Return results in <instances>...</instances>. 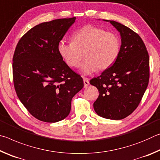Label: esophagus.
Here are the masks:
<instances>
[{
	"mask_svg": "<svg viewBox=\"0 0 160 160\" xmlns=\"http://www.w3.org/2000/svg\"><path fill=\"white\" fill-rule=\"evenodd\" d=\"M83 82H84V87H85V88H87V87L89 85V84H90L88 78H83Z\"/></svg>",
	"mask_w": 160,
	"mask_h": 160,
	"instance_id": "esophagus-1",
	"label": "esophagus"
}]
</instances>
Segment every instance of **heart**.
<instances>
[{"label": "heart", "instance_id": "b5f03b06", "mask_svg": "<svg viewBox=\"0 0 160 160\" xmlns=\"http://www.w3.org/2000/svg\"><path fill=\"white\" fill-rule=\"evenodd\" d=\"M121 42L113 32L88 25L78 29L72 36V42L61 41L58 51L68 66L79 67L86 75L96 70H107L114 63L120 52Z\"/></svg>", "mask_w": 160, "mask_h": 160}]
</instances>
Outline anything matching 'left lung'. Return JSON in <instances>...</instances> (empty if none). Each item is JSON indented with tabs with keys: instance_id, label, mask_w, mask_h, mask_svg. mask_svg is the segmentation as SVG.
<instances>
[{
	"instance_id": "left-lung-1",
	"label": "left lung",
	"mask_w": 160,
	"mask_h": 160,
	"mask_svg": "<svg viewBox=\"0 0 160 160\" xmlns=\"http://www.w3.org/2000/svg\"><path fill=\"white\" fill-rule=\"evenodd\" d=\"M109 22L120 32V52L114 63L90 82L99 93L93 104L95 112L103 118L120 120L134 112L144 95L150 78V58L138 34L122 24Z\"/></svg>"
}]
</instances>
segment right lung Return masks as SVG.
Returning a JSON list of instances; mask_svg holds the SVG:
<instances>
[{"mask_svg":"<svg viewBox=\"0 0 160 160\" xmlns=\"http://www.w3.org/2000/svg\"><path fill=\"white\" fill-rule=\"evenodd\" d=\"M75 18L37 25L21 37L12 58V77L19 99L28 112L44 122L68 116L71 100L84 86L80 75L63 61L58 45Z\"/></svg>","mask_w":160,"mask_h":160,"instance_id":"obj_1","label":"right lung"}]
</instances>
